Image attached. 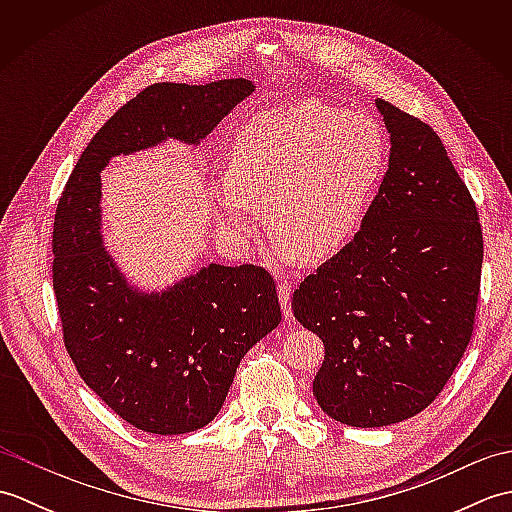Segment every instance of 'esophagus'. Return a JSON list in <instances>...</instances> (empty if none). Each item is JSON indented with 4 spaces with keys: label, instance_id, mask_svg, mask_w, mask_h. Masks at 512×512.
I'll return each mask as SVG.
<instances>
[{
    "label": "esophagus",
    "instance_id": "obj_1",
    "mask_svg": "<svg viewBox=\"0 0 512 512\" xmlns=\"http://www.w3.org/2000/svg\"><path fill=\"white\" fill-rule=\"evenodd\" d=\"M277 295H279V301H281V312H284L286 319H290L292 317V303H290L292 286L288 284V281H281L279 288H277Z\"/></svg>",
    "mask_w": 512,
    "mask_h": 512
}]
</instances>
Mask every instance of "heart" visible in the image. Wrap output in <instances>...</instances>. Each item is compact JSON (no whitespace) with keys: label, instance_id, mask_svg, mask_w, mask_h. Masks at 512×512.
<instances>
[{"label":"heart","instance_id":"obj_1","mask_svg":"<svg viewBox=\"0 0 512 512\" xmlns=\"http://www.w3.org/2000/svg\"><path fill=\"white\" fill-rule=\"evenodd\" d=\"M385 167L387 136L376 118L319 101L292 103L239 127L217 209L248 242L266 204L281 255L332 257L361 233Z\"/></svg>","mask_w":512,"mask_h":512}]
</instances>
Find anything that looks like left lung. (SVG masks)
<instances>
[{
    "instance_id": "1",
    "label": "left lung",
    "mask_w": 512,
    "mask_h": 512,
    "mask_svg": "<svg viewBox=\"0 0 512 512\" xmlns=\"http://www.w3.org/2000/svg\"><path fill=\"white\" fill-rule=\"evenodd\" d=\"M389 169L354 242L301 281L292 312L325 345L312 391L330 418L387 427L440 396L471 343L480 213L433 129L383 99Z\"/></svg>"
}]
</instances>
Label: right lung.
I'll use <instances>...</instances> for the list:
<instances>
[{"label":"right lung","mask_w":512,"mask_h":512,"mask_svg":"<svg viewBox=\"0 0 512 512\" xmlns=\"http://www.w3.org/2000/svg\"><path fill=\"white\" fill-rule=\"evenodd\" d=\"M253 90L246 79L149 85L90 140L54 213L63 345L85 385L140 431L176 436L209 424L239 361L277 328L281 308L273 275L253 264H211L160 297H140L101 246L99 171L165 138L200 143Z\"/></svg>","instance_id":"right-lung-1"}]
</instances>
